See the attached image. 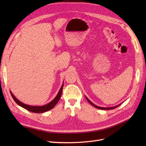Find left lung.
Listing matches in <instances>:
<instances>
[{"label":"left lung","instance_id":"8db88e82","mask_svg":"<svg viewBox=\"0 0 146 146\" xmlns=\"http://www.w3.org/2000/svg\"><path fill=\"white\" fill-rule=\"evenodd\" d=\"M85 98H86V100H88V102H89L90 104H91L92 106H93V107H94L95 108H98V109H100V110H111V109H114V108H117V107H119V106L121 105V104H119V105H117V106H115V107H99V106H97V105H94L92 102H91L89 99H88L86 96H85Z\"/></svg>","mask_w":146,"mask_h":146}]
</instances>
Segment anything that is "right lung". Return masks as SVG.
I'll return each instance as SVG.
<instances>
[{
  "label": "right lung",
  "mask_w": 146,
  "mask_h": 146,
  "mask_svg": "<svg viewBox=\"0 0 146 146\" xmlns=\"http://www.w3.org/2000/svg\"><path fill=\"white\" fill-rule=\"evenodd\" d=\"M63 88V83L60 88L58 93L57 94L55 98L53 99L51 102H50L49 103H48V104H46L45 105H43V106H32V105H29L27 104H25L23 102H21V101H19L16 98H15V96L13 94V93L11 91H10V94L12 96L13 99H14V100L15 101V102L17 105L21 106V107H23V108H25V110H28V111H31V112L36 113H44L46 111H48V110L52 109L55 107V105L59 101V100L61 98V94H62Z\"/></svg>",
  "instance_id": "1"
}]
</instances>
